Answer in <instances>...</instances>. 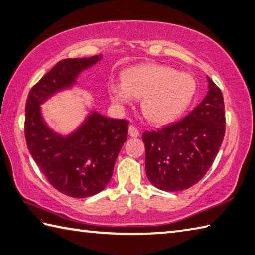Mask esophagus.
<instances>
[{
  "instance_id": "obj_1",
  "label": "esophagus",
  "mask_w": 255,
  "mask_h": 255,
  "mask_svg": "<svg viewBox=\"0 0 255 255\" xmlns=\"http://www.w3.org/2000/svg\"><path fill=\"white\" fill-rule=\"evenodd\" d=\"M128 131H129V135H130V137L132 138H137L139 136V131H138V129L133 126V125H130V126H129Z\"/></svg>"
}]
</instances>
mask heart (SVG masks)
<instances>
[{
  "label": "heart",
  "mask_w": 255,
  "mask_h": 255,
  "mask_svg": "<svg viewBox=\"0 0 255 255\" xmlns=\"http://www.w3.org/2000/svg\"><path fill=\"white\" fill-rule=\"evenodd\" d=\"M196 80L187 72L176 71L165 64L148 63L128 69L123 82H112L108 94L115 104L129 105L132 98L142 99L141 109L155 125L174 122L191 105Z\"/></svg>",
  "instance_id": "obj_1"
}]
</instances>
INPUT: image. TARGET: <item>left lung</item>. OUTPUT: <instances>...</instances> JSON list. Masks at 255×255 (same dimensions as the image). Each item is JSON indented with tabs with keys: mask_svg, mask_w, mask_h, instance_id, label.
<instances>
[{
	"mask_svg": "<svg viewBox=\"0 0 255 255\" xmlns=\"http://www.w3.org/2000/svg\"><path fill=\"white\" fill-rule=\"evenodd\" d=\"M207 79L210 90L206 97L183 120L142 133L147 177L161 191L179 192L197 184L210 169L223 142V95Z\"/></svg>",
	"mask_w": 255,
	"mask_h": 255,
	"instance_id": "obj_1",
	"label": "left lung"
}]
</instances>
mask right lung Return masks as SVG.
Masks as SVG:
<instances>
[{
  "mask_svg": "<svg viewBox=\"0 0 255 255\" xmlns=\"http://www.w3.org/2000/svg\"><path fill=\"white\" fill-rule=\"evenodd\" d=\"M101 55L63 59L32 87L25 104L26 146L48 182L64 195L83 198L107 186L116 158L127 140L128 122L92 113L71 136L62 137L44 124L40 105L70 87L76 77Z\"/></svg>",
  "mask_w": 255,
  "mask_h": 255,
  "instance_id": "obj_1",
  "label": "right lung"
}]
</instances>
